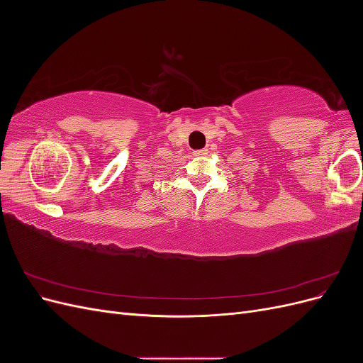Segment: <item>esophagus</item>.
<instances>
[{"label": "esophagus", "mask_w": 363, "mask_h": 363, "mask_svg": "<svg viewBox=\"0 0 363 363\" xmlns=\"http://www.w3.org/2000/svg\"><path fill=\"white\" fill-rule=\"evenodd\" d=\"M207 155V150H199V151H194V156H206Z\"/></svg>", "instance_id": "34e87169"}]
</instances>
